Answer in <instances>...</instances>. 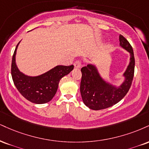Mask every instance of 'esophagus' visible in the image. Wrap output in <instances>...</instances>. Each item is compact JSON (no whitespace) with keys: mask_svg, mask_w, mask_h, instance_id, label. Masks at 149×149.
Returning <instances> with one entry per match:
<instances>
[{"mask_svg":"<svg viewBox=\"0 0 149 149\" xmlns=\"http://www.w3.org/2000/svg\"><path fill=\"white\" fill-rule=\"evenodd\" d=\"M80 67H81V63H80V61H76L74 63V67L76 69H80Z\"/></svg>","mask_w":149,"mask_h":149,"instance_id":"obj_1","label":"esophagus"}]
</instances>
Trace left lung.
<instances>
[{
  "label": "left lung",
  "mask_w": 149,
  "mask_h": 149,
  "mask_svg": "<svg viewBox=\"0 0 149 149\" xmlns=\"http://www.w3.org/2000/svg\"><path fill=\"white\" fill-rule=\"evenodd\" d=\"M119 42L120 46L130 54V61L122 75L123 81L121 85L116 86L107 81L94 64H88L81 69L80 94L84 104L92 110H103L119 103L131 86L135 70L133 50L128 40L121 35H119Z\"/></svg>",
  "instance_id": "8db88e82"
}]
</instances>
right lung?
<instances>
[{"label":"right lung","mask_w":149,"mask_h":149,"mask_svg":"<svg viewBox=\"0 0 149 149\" xmlns=\"http://www.w3.org/2000/svg\"><path fill=\"white\" fill-rule=\"evenodd\" d=\"M20 42L21 41L15 48L12 61L11 73L14 85L23 97L32 103H48L56 94L60 80L72 71L73 65L55 66L49 71L35 76L25 74L19 69L16 62L17 51Z\"/></svg>","instance_id":"right-lung-1"}]
</instances>
